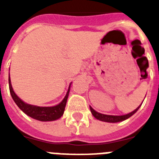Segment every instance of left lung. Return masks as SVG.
Here are the masks:
<instances>
[{
    "instance_id": "left-lung-1",
    "label": "left lung",
    "mask_w": 159,
    "mask_h": 159,
    "mask_svg": "<svg viewBox=\"0 0 159 159\" xmlns=\"http://www.w3.org/2000/svg\"><path fill=\"white\" fill-rule=\"evenodd\" d=\"M141 106V105H140ZM140 106L139 107H137L134 111H133L130 113L127 114V115H125V116H107V115H103V114H100L99 112L95 111L92 107H90V110L92 111V114L93 115L95 119L101 120V121L103 122H107V123H117V122H121L125 120V119H128L130 116H133L138 110L139 108L140 107Z\"/></svg>"
}]
</instances>
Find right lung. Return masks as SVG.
<instances>
[{"label": "right lung", "instance_id": "obj_1", "mask_svg": "<svg viewBox=\"0 0 159 159\" xmlns=\"http://www.w3.org/2000/svg\"><path fill=\"white\" fill-rule=\"evenodd\" d=\"M8 84H9V91L13 99L14 102H16L18 107L23 112H25L27 116L33 118L35 119L40 120V121H53L60 119L64 114V109H65L66 103H67V97L70 92V88H68L67 94H66L64 99L60 103L54 107H37L34 105H30L24 102L19 97L15 94L12 90V85H11L10 78L8 77Z\"/></svg>", "mask_w": 159, "mask_h": 159}]
</instances>
